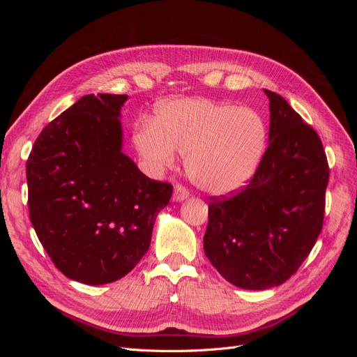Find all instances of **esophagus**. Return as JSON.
I'll use <instances>...</instances> for the list:
<instances>
[{"label":"esophagus","mask_w":357,"mask_h":357,"mask_svg":"<svg viewBox=\"0 0 357 357\" xmlns=\"http://www.w3.org/2000/svg\"><path fill=\"white\" fill-rule=\"evenodd\" d=\"M188 198H189V192L186 190V188L181 186V185H176L174 186V193H172V201L180 202V201H185Z\"/></svg>","instance_id":"1"}]
</instances>
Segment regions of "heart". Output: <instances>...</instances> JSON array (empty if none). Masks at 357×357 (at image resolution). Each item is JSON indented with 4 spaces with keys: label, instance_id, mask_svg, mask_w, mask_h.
I'll use <instances>...</instances> for the list:
<instances>
[{
    "label": "heart",
    "instance_id": "heart-1",
    "mask_svg": "<svg viewBox=\"0 0 357 357\" xmlns=\"http://www.w3.org/2000/svg\"><path fill=\"white\" fill-rule=\"evenodd\" d=\"M138 155L155 171L177 165L186 153L190 180L211 195H226L252 178L266 146L264 117L250 107L202 98L162 104L155 121L135 126Z\"/></svg>",
    "mask_w": 357,
    "mask_h": 357
}]
</instances>
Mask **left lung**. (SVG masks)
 I'll return each mask as SVG.
<instances>
[{
    "instance_id": "1",
    "label": "left lung",
    "mask_w": 357,
    "mask_h": 357,
    "mask_svg": "<svg viewBox=\"0 0 357 357\" xmlns=\"http://www.w3.org/2000/svg\"><path fill=\"white\" fill-rule=\"evenodd\" d=\"M269 146L250 183L211 198L204 253L236 287L265 290L294 275L314 247L325 215L328 159L317 132L275 92Z\"/></svg>"
}]
</instances>
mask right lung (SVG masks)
I'll return each mask as SVG.
<instances>
[{
    "instance_id": "1",
    "label": "right lung",
    "mask_w": 357,
    "mask_h": 357,
    "mask_svg": "<svg viewBox=\"0 0 357 357\" xmlns=\"http://www.w3.org/2000/svg\"><path fill=\"white\" fill-rule=\"evenodd\" d=\"M128 95H84L43 129L26 162L29 219L59 271L98 286L125 277L149 250L169 183L122 152Z\"/></svg>"
}]
</instances>
